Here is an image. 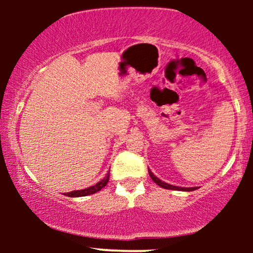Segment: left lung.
Listing matches in <instances>:
<instances>
[{"mask_svg": "<svg viewBox=\"0 0 253 253\" xmlns=\"http://www.w3.org/2000/svg\"><path fill=\"white\" fill-rule=\"evenodd\" d=\"M148 172H149L150 178H152V180L154 181V182L157 183V185H159L160 187H163V188H167V190H178V191H195L196 190L195 187H193V188L192 187H191V188H185V187H176V186L169 185V183H167V182H163V181L159 180V178H158L155 175H153V172L150 171L149 169H148Z\"/></svg>", "mask_w": 253, "mask_h": 253, "instance_id": "8db88e82", "label": "left lung"}]
</instances>
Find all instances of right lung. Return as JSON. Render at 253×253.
I'll return each instance as SVG.
<instances>
[{
  "label": "right lung",
  "mask_w": 253,
  "mask_h": 253,
  "mask_svg": "<svg viewBox=\"0 0 253 253\" xmlns=\"http://www.w3.org/2000/svg\"><path fill=\"white\" fill-rule=\"evenodd\" d=\"M109 177H110V171H109L108 174H106V176L103 178V180L99 181V182L96 183V185L90 186V187H88V188H84V190L72 191V192L66 193V196H68V197H83V196L93 195V193L98 192V191H100L101 188L105 187L106 183L109 182Z\"/></svg>",
  "instance_id": "add662e5"
}]
</instances>
